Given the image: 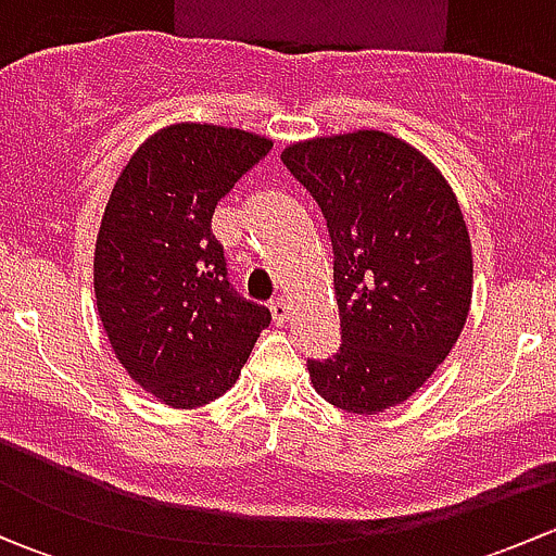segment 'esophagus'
Here are the masks:
<instances>
[{"label": "esophagus", "instance_id": "obj_1", "mask_svg": "<svg viewBox=\"0 0 556 556\" xmlns=\"http://www.w3.org/2000/svg\"><path fill=\"white\" fill-rule=\"evenodd\" d=\"M271 317H274V325H285L290 319V301L282 299V295H277V299L271 301Z\"/></svg>", "mask_w": 556, "mask_h": 556}]
</instances>
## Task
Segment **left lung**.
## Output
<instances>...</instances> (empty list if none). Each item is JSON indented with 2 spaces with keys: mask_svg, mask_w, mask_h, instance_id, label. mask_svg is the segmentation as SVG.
Here are the masks:
<instances>
[{
  "mask_svg": "<svg viewBox=\"0 0 556 556\" xmlns=\"http://www.w3.org/2000/svg\"><path fill=\"white\" fill-rule=\"evenodd\" d=\"M282 164L309 190L333 247L341 346L306 361L341 412L406 401L463 330L473 255L457 199L422 153L384 131L290 144Z\"/></svg>",
  "mask_w": 556,
  "mask_h": 556,
  "instance_id": "obj_1",
  "label": "left lung"
}]
</instances>
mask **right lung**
<instances>
[{
	"mask_svg": "<svg viewBox=\"0 0 556 556\" xmlns=\"http://www.w3.org/2000/svg\"><path fill=\"white\" fill-rule=\"evenodd\" d=\"M271 142L210 123L148 139L117 177L93 255L99 317L128 377L174 408L239 379L271 312L242 299L212 233L215 206Z\"/></svg>",
	"mask_w": 556,
	"mask_h": 556,
	"instance_id": "1",
	"label": "right lung"
}]
</instances>
